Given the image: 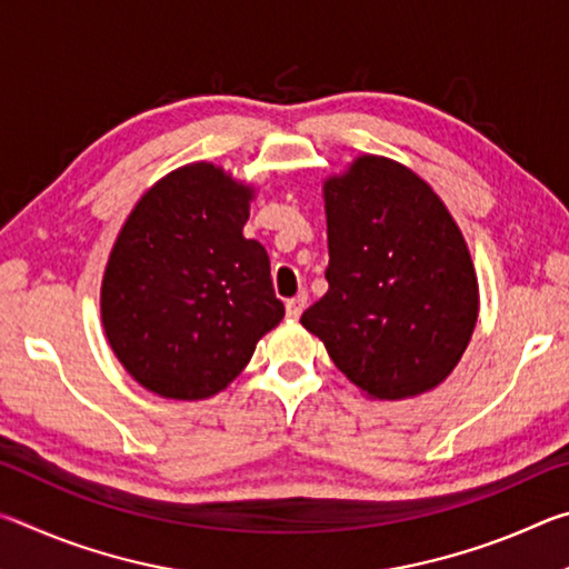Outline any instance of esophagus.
<instances>
[{
    "mask_svg": "<svg viewBox=\"0 0 569 569\" xmlns=\"http://www.w3.org/2000/svg\"><path fill=\"white\" fill-rule=\"evenodd\" d=\"M306 306H308V296L306 293H298V296L288 298V301H286V313L291 316V319H298V316L303 313Z\"/></svg>",
    "mask_w": 569,
    "mask_h": 569,
    "instance_id": "obj_1",
    "label": "esophagus"
}]
</instances>
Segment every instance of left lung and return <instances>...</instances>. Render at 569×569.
I'll list each match as a JSON object with an SVG mask.
<instances>
[{"mask_svg":"<svg viewBox=\"0 0 569 569\" xmlns=\"http://www.w3.org/2000/svg\"><path fill=\"white\" fill-rule=\"evenodd\" d=\"M329 293L301 323L373 399L445 381L479 311L477 276L455 218L419 176L363 156L326 180Z\"/></svg>","mask_w":569,"mask_h":569,"instance_id":"1","label":"left lung"}]
</instances>
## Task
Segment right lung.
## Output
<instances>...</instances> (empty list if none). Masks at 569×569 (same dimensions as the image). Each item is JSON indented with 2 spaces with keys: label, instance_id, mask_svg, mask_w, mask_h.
<instances>
[{
  "label": "right lung",
  "instance_id": "obj_1",
  "mask_svg": "<svg viewBox=\"0 0 569 569\" xmlns=\"http://www.w3.org/2000/svg\"><path fill=\"white\" fill-rule=\"evenodd\" d=\"M253 190L210 162L156 182L102 278V323L132 379L166 399L223 391L283 319L266 248L243 238Z\"/></svg>",
  "mask_w": 569,
  "mask_h": 569
}]
</instances>
